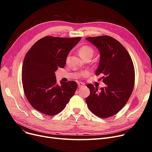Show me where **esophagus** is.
Returning <instances> with one entry per match:
<instances>
[{"label": "esophagus", "instance_id": "34e87169", "mask_svg": "<svg viewBox=\"0 0 152 152\" xmlns=\"http://www.w3.org/2000/svg\"><path fill=\"white\" fill-rule=\"evenodd\" d=\"M77 85H78V87H79V88H80V87H83L85 84H84V83H82V82H78V83H77Z\"/></svg>", "mask_w": 152, "mask_h": 152}]
</instances>
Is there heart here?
<instances>
[{
	"instance_id": "obj_1",
	"label": "heart",
	"mask_w": 152,
	"mask_h": 152,
	"mask_svg": "<svg viewBox=\"0 0 152 152\" xmlns=\"http://www.w3.org/2000/svg\"><path fill=\"white\" fill-rule=\"evenodd\" d=\"M94 53V50L93 48L91 47L89 45H85L82 46L79 50V55L81 56V57L83 59L88 57H92L93 54Z\"/></svg>"
}]
</instances>
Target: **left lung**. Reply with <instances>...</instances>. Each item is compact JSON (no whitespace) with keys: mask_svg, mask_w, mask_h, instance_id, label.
<instances>
[{"mask_svg":"<svg viewBox=\"0 0 152 152\" xmlns=\"http://www.w3.org/2000/svg\"><path fill=\"white\" fill-rule=\"evenodd\" d=\"M99 50L100 58L95 75H101L105 87L88 84L90 95L87 107L96 116L107 118L119 112L126 104L134 89V66L130 55L116 39L108 36L86 38Z\"/></svg>","mask_w":152,"mask_h":152,"instance_id":"1","label":"left lung"}]
</instances>
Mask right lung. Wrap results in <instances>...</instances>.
<instances>
[{"mask_svg":"<svg viewBox=\"0 0 152 152\" xmlns=\"http://www.w3.org/2000/svg\"><path fill=\"white\" fill-rule=\"evenodd\" d=\"M81 39L45 36L31 47L24 58V92L31 106L42 114L59 113L75 94L77 83L60 82L58 85L55 72L65 67L68 54Z\"/></svg>","mask_w":152,"mask_h":152,"instance_id":"obj_1","label":"right lung"}]
</instances>
